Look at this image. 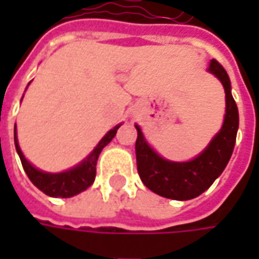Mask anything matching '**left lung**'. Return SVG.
I'll return each mask as SVG.
<instances>
[{
  "mask_svg": "<svg viewBox=\"0 0 259 259\" xmlns=\"http://www.w3.org/2000/svg\"><path fill=\"white\" fill-rule=\"evenodd\" d=\"M207 72L216 76L225 89V118L222 128L199 155L189 161H170L147 143L140 125L137 128V168L143 183L154 193L173 200H190L207 190L222 174L234 153L239 126L238 106L231 92V80L222 66L210 60Z\"/></svg>",
  "mask_w": 259,
  "mask_h": 259,
  "instance_id": "obj_1",
  "label": "left lung"
}]
</instances>
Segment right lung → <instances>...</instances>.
Wrapping results in <instances>:
<instances>
[{"label":"right lung","mask_w":259,"mask_h":259,"mask_svg":"<svg viewBox=\"0 0 259 259\" xmlns=\"http://www.w3.org/2000/svg\"><path fill=\"white\" fill-rule=\"evenodd\" d=\"M122 124L115 125L111 131H108L102 137V140L91 151V154L83 158L79 164H76L75 167H72L66 171H60V173H47L43 170H38L25 158L20 145H18L17 126L14 125L15 150H17V154L21 160L25 174L28 176V179L31 180V183L34 184L37 189H40L43 193L50 196V197H72V196L85 192L89 186H92V183L95 182V176H96L98 157L101 154V151L104 150L105 145H108L112 141V138L116 134V130Z\"/></svg>","instance_id":"obj_1"}]
</instances>
